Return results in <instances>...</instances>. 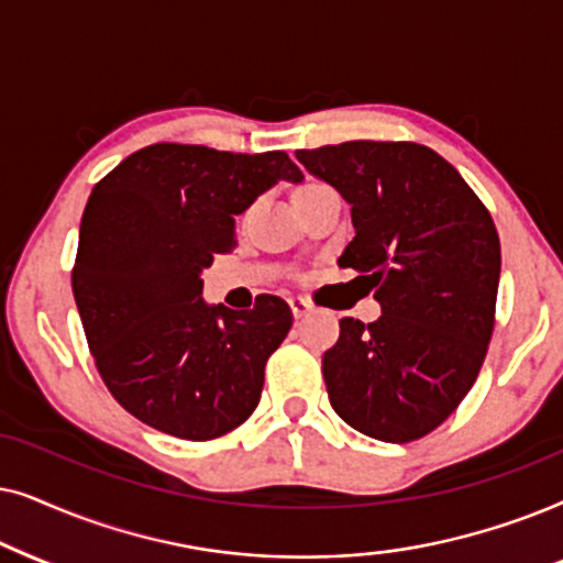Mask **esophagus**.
<instances>
[{"label":"esophagus","instance_id":"esophagus-1","mask_svg":"<svg viewBox=\"0 0 563 563\" xmlns=\"http://www.w3.org/2000/svg\"><path fill=\"white\" fill-rule=\"evenodd\" d=\"M288 303H290V311H294V317H296V319H303L306 313L311 311V303L306 301V298H290Z\"/></svg>","mask_w":563,"mask_h":563}]
</instances>
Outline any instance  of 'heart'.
<instances>
[{"instance_id": "b5f03b06", "label": "heart", "mask_w": 563, "mask_h": 563, "mask_svg": "<svg viewBox=\"0 0 563 563\" xmlns=\"http://www.w3.org/2000/svg\"><path fill=\"white\" fill-rule=\"evenodd\" d=\"M306 187H309V185H306Z\"/></svg>"}]
</instances>
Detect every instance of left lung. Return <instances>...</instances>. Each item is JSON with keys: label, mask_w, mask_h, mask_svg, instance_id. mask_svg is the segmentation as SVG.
<instances>
[{"label": "left lung", "mask_w": 563, "mask_h": 563, "mask_svg": "<svg viewBox=\"0 0 563 563\" xmlns=\"http://www.w3.org/2000/svg\"><path fill=\"white\" fill-rule=\"evenodd\" d=\"M296 159L352 206L340 265L380 303L368 327L340 321L321 360L329 401L368 438H422L471 391L489 347L501 269L492 216L451 162L409 141H347Z\"/></svg>", "instance_id": "8db88e82"}]
</instances>
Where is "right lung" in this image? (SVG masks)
Wrapping results in <instances>:
<instances>
[{"instance_id":"1","label":"right lung","mask_w":563,"mask_h":563,"mask_svg":"<svg viewBox=\"0 0 563 563\" xmlns=\"http://www.w3.org/2000/svg\"><path fill=\"white\" fill-rule=\"evenodd\" d=\"M280 179H303L286 152L154 144L92 187L74 301L104 386L154 430L213 440L257 409L294 313L277 296L252 311L206 303L200 273L234 250L236 216Z\"/></svg>"}]
</instances>
